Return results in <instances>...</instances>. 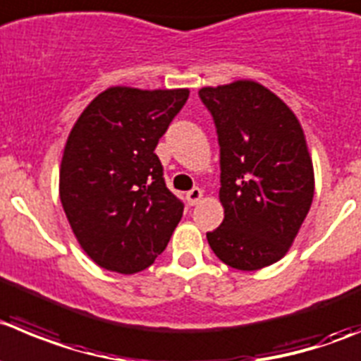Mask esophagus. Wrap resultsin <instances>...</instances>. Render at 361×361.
Instances as JSON below:
<instances>
[{
  "instance_id": "esophagus-1",
  "label": "esophagus",
  "mask_w": 361,
  "mask_h": 361,
  "mask_svg": "<svg viewBox=\"0 0 361 361\" xmlns=\"http://www.w3.org/2000/svg\"><path fill=\"white\" fill-rule=\"evenodd\" d=\"M202 197H204V193H202L200 188H193V190L188 191L186 193V200L190 205H197L198 202H200Z\"/></svg>"
}]
</instances>
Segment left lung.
Returning <instances> with one entry per match:
<instances>
[{
	"instance_id": "obj_1",
	"label": "left lung",
	"mask_w": 361,
	"mask_h": 361,
	"mask_svg": "<svg viewBox=\"0 0 361 361\" xmlns=\"http://www.w3.org/2000/svg\"><path fill=\"white\" fill-rule=\"evenodd\" d=\"M216 123L225 211L207 232L226 266L257 271L289 252L310 211L314 164L303 127L278 95L252 80L198 92Z\"/></svg>"
}]
</instances>
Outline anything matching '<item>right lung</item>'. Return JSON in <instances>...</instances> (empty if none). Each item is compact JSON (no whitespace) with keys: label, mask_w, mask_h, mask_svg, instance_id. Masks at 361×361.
<instances>
[{"label":"right lung","mask_w":361,"mask_h":361,"mask_svg":"<svg viewBox=\"0 0 361 361\" xmlns=\"http://www.w3.org/2000/svg\"><path fill=\"white\" fill-rule=\"evenodd\" d=\"M190 97L188 88L111 87L75 120L60 164V200L97 266L133 274L152 266L183 218L156 147Z\"/></svg>","instance_id":"add662e5"}]
</instances>
